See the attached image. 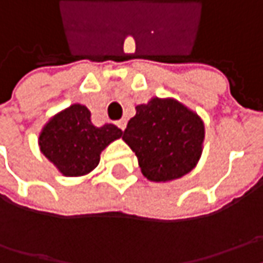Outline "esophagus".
I'll list each match as a JSON object with an SVG mask.
<instances>
[{
  "label": "esophagus",
  "instance_id": "34e87169",
  "mask_svg": "<svg viewBox=\"0 0 263 263\" xmlns=\"http://www.w3.org/2000/svg\"><path fill=\"white\" fill-rule=\"evenodd\" d=\"M117 126H118L120 130H123V132H124V128H126L127 126V121L126 120H120V121H117Z\"/></svg>",
  "mask_w": 263,
  "mask_h": 263
}]
</instances>
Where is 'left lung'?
<instances>
[{
  "label": "left lung",
  "mask_w": 263,
  "mask_h": 263,
  "mask_svg": "<svg viewBox=\"0 0 263 263\" xmlns=\"http://www.w3.org/2000/svg\"><path fill=\"white\" fill-rule=\"evenodd\" d=\"M203 139L202 118L173 98H152L137 105L123 132L142 174L157 183L180 178L196 167Z\"/></svg>",
  "instance_id": "obj_1"
}]
</instances>
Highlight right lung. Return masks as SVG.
I'll use <instances>...</instances> for the list:
<instances>
[{
	"instance_id": "right-lung-1",
	"label": "right lung",
	"mask_w": 263,
	"mask_h": 263,
	"mask_svg": "<svg viewBox=\"0 0 263 263\" xmlns=\"http://www.w3.org/2000/svg\"><path fill=\"white\" fill-rule=\"evenodd\" d=\"M121 136L123 132L114 124L93 126L86 106L73 104L44 126L39 147L63 176L80 177L95 170L101 152Z\"/></svg>"
}]
</instances>
